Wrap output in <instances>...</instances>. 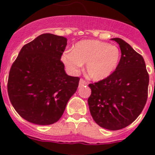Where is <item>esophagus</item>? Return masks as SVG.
I'll return each mask as SVG.
<instances>
[{
	"label": "esophagus",
	"mask_w": 155,
	"mask_h": 155,
	"mask_svg": "<svg viewBox=\"0 0 155 155\" xmlns=\"http://www.w3.org/2000/svg\"><path fill=\"white\" fill-rule=\"evenodd\" d=\"M87 84V82L85 81L84 80V79H80V81H79V86H84V85H86Z\"/></svg>",
	"instance_id": "obj_1"
}]
</instances>
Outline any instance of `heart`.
Here are the masks:
<instances>
[{"instance_id":"obj_1","label":"heart","mask_w":155,"mask_h":155,"mask_svg":"<svg viewBox=\"0 0 155 155\" xmlns=\"http://www.w3.org/2000/svg\"><path fill=\"white\" fill-rule=\"evenodd\" d=\"M121 58L120 49L96 39H84L76 43L74 50L66 51L61 61L71 73H75L86 63V73L91 80L107 78L117 69Z\"/></svg>"}]
</instances>
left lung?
<instances>
[{
  "mask_svg": "<svg viewBox=\"0 0 155 155\" xmlns=\"http://www.w3.org/2000/svg\"><path fill=\"white\" fill-rule=\"evenodd\" d=\"M121 58L118 68L107 78L89 84L87 99L94 122L102 128L118 130L136 120L147 102L149 75L143 57L120 38Z\"/></svg>",
  "mask_w": 155,
  "mask_h": 155,
  "instance_id": "obj_1",
  "label": "left lung"
}]
</instances>
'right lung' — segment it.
<instances>
[{
	"mask_svg": "<svg viewBox=\"0 0 155 155\" xmlns=\"http://www.w3.org/2000/svg\"><path fill=\"white\" fill-rule=\"evenodd\" d=\"M68 39L45 33L25 45L11 68L8 92L13 107L27 121L50 125L62 116L80 78L66 74L61 61Z\"/></svg>",
	"mask_w": 155,
	"mask_h": 155,
	"instance_id": "1",
	"label": "right lung"
}]
</instances>
